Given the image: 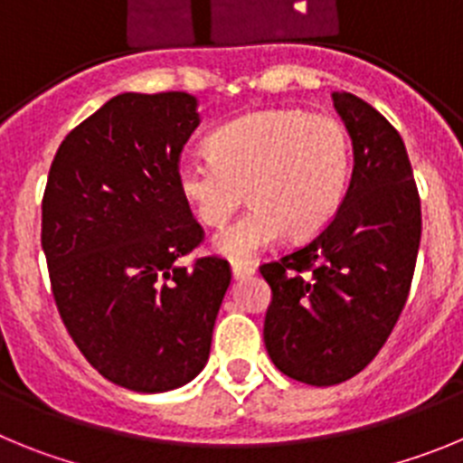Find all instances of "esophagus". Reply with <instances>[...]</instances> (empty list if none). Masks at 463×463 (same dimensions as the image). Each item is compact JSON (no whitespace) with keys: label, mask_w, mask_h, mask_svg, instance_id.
<instances>
[{"label":"esophagus","mask_w":463,"mask_h":463,"mask_svg":"<svg viewBox=\"0 0 463 463\" xmlns=\"http://www.w3.org/2000/svg\"><path fill=\"white\" fill-rule=\"evenodd\" d=\"M232 273H234V278L239 280V278L252 276V273H255V267H252V264H243V261H232Z\"/></svg>","instance_id":"34e87169"}]
</instances>
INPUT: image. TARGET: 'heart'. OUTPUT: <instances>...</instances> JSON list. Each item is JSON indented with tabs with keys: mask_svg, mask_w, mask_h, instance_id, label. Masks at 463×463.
I'll return each mask as SVG.
<instances>
[{
	"mask_svg": "<svg viewBox=\"0 0 463 463\" xmlns=\"http://www.w3.org/2000/svg\"><path fill=\"white\" fill-rule=\"evenodd\" d=\"M213 155H187L175 185L206 227H220L243 203L252 208L213 239L232 261H245L282 236H313L336 215L350 181V134L334 116L276 109L229 122L211 138Z\"/></svg>",
	"mask_w": 463,
	"mask_h": 463,
	"instance_id": "b5f03b06",
	"label": "heart"
}]
</instances>
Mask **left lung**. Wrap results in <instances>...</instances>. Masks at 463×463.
Segmentation results:
<instances>
[{
  "instance_id": "8db88e82",
  "label": "left lung",
  "mask_w": 463,
  "mask_h": 463,
  "mask_svg": "<svg viewBox=\"0 0 463 463\" xmlns=\"http://www.w3.org/2000/svg\"><path fill=\"white\" fill-rule=\"evenodd\" d=\"M353 138V178L334 220L304 248L260 267L271 288L264 345L276 369L329 387L380 353L411 292L422 211L399 132L350 92H334Z\"/></svg>"
}]
</instances>
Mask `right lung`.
<instances>
[{
	"label": "right lung",
	"instance_id": "1",
	"mask_svg": "<svg viewBox=\"0 0 463 463\" xmlns=\"http://www.w3.org/2000/svg\"><path fill=\"white\" fill-rule=\"evenodd\" d=\"M199 122L187 92L118 94L57 148L41 206L69 336L106 380L143 394L202 373L232 282L220 257L175 264L203 239L175 185Z\"/></svg>",
	"mask_w": 463,
	"mask_h": 463
}]
</instances>
